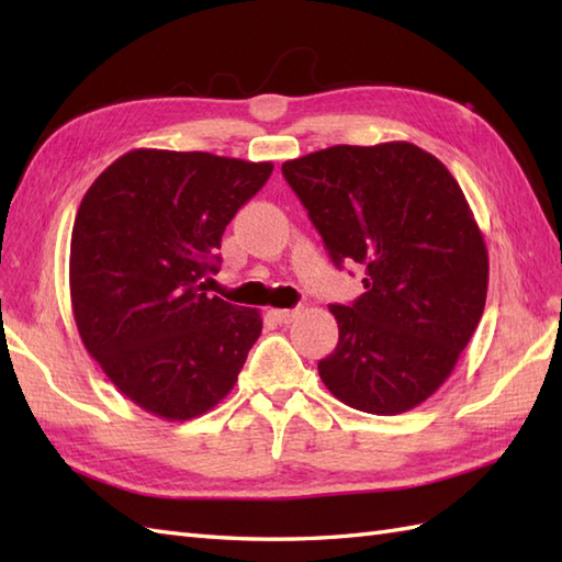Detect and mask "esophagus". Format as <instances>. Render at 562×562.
<instances>
[{"label": "esophagus", "instance_id": "esophagus-1", "mask_svg": "<svg viewBox=\"0 0 562 562\" xmlns=\"http://www.w3.org/2000/svg\"><path fill=\"white\" fill-rule=\"evenodd\" d=\"M270 316L278 321V324H292L296 312L294 308H270Z\"/></svg>", "mask_w": 562, "mask_h": 562}]
</instances>
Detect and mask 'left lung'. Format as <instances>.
I'll list each match as a JSON object with an SVG mask.
<instances>
[{"instance_id": "1", "label": "left lung", "mask_w": 562, "mask_h": 562, "mask_svg": "<svg viewBox=\"0 0 562 562\" xmlns=\"http://www.w3.org/2000/svg\"><path fill=\"white\" fill-rule=\"evenodd\" d=\"M338 268L364 294L333 304L338 345L318 362L355 411L398 415L445 384L483 316L487 248L447 166L411 142L338 145L282 164Z\"/></svg>"}]
</instances>
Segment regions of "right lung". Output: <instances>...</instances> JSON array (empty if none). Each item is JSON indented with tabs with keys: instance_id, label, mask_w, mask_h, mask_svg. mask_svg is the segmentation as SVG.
<instances>
[{
	"instance_id": "right-lung-1",
	"label": "right lung",
	"mask_w": 562,
	"mask_h": 562,
	"mask_svg": "<svg viewBox=\"0 0 562 562\" xmlns=\"http://www.w3.org/2000/svg\"><path fill=\"white\" fill-rule=\"evenodd\" d=\"M270 161L133 149L83 195L69 246L71 312L115 389L164 420H193L236 384L256 308L207 294L222 234Z\"/></svg>"
}]
</instances>
